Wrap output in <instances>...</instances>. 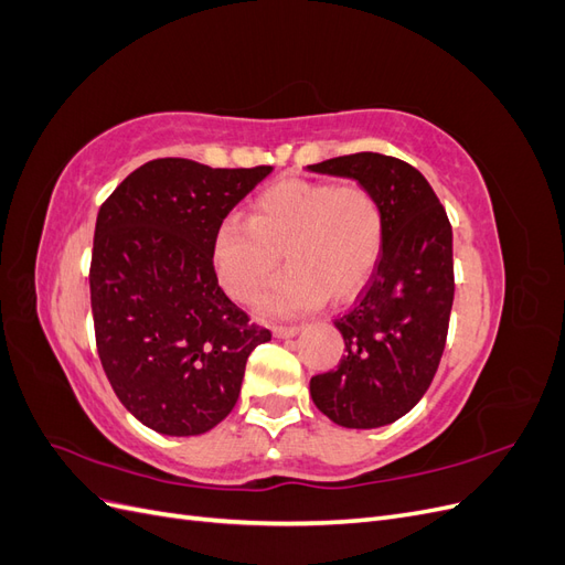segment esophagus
<instances>
[{"instance_id": "34e87169", "label": "esophagus", "mask_w": 565, "mask_h": 565, "mask_svg": "<svg viewBox=\"0 0 565 565\" xmlns=\"http://www.w3.org/2000/svg\"><path fill=\"white\" fill-rule=\"evenodd\" d=\"M301 332L299 324H273V334L278 339H289V337H297Z\"/></svg>"}]
</instances>
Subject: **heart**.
Wrapping results in <instances>:
<instances>
[{
    "instance_id": "b5f03b06",
    "label": "heart",
    "mask_w": 565,
    "mask_h": 565,
    "mask_svg": "<svg viewBox=\"0 0 565 565\" xmlns=\"http://www.w3.org/2000/svg\"><path fill=\"white\" fill-rule=\"evenodd\" d=\"M386 243L382 202L363 185L285 179L254 198L249 218L228 216L212 241L226 292L245 301L282 262L289 268L256 297L266 316H292L353 299L380 266Z\"/></svg>"
}]
</instances>
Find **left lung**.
<instances>
[{
	"mask_svg": "<svg viewBox=\"0 0 565 565\" xmlns=\"http://www.w3.org/2000/svg\"><path fill=\"white\" fill-rule=\"evenodd\" d=\"M309 169L358 181L386 216L380 266L353 309L334 320L344 337L339 367L311 380L324 417L347 429H380L422 401L446 349L452 228L429 181L398 158L355 152Z\"/></svg>",
	"mask_w": 565,
	"mask_h": 565,
	"instance_id": "1",
	"label": "left lung"
}]
</instances>
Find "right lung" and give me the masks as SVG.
I'll list each match as a JSON object with an SVG mask.
<instances>
[{"label": "right lung", "mask_w": 565, "mask_h": 565, "mask_svg": "<svg viewBox=\"0 0 565 565\" xmlns=\"http://www.w3.org/2000/svg\"><path fill=\"white\" fill-rule=\"evenodd\" d=\"M273 167L150 160L96 216L92 313L106 377L129 413L164 436H200L241 396L249 353L270 341L218 287L221 221Z\"/></svg>", "instance_id": "add662e5"}]
</instances>
